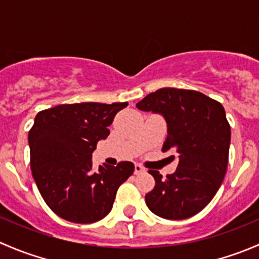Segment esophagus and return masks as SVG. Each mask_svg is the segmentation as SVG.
Returning a JSON list of instances; mask_svg holds the SVG:
<instances>
[{
    "instance_id": "1",
    "label": "esophagus",
    "mask_w": 259,
    "mask_h": 259,
    "mask_svg": "<svg viewBox=\"0 0 259 259\" xmlns=\"http://www.w3.org/2000/svg\"><path fill=\"white\" fill-rule=\"evenodd\" d=\"M144 171H145V169L143 168L142 165H139V164H135V169H134L135 174H142V173H144Z\"/></svg>"
}]
</instances>
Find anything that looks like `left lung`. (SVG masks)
Returning <instances> with one entry per match:
<instances>
[{
	"mask_svg": "<svg viewBox=\"0 0 259 259\" xmlns=\"http://www.w3.org/2000/svg\"><path fill=\"white\" fill-rule=\"evenodd\" d=\"M137 108L164 117L168 137L163 150L174 149L179 159L166 179L149 170L155 187L145 195L146 205L165 219L195 215L209 204L226 176L231 126L224 108L199 91L174 88L149 94Z\"/></svg>",
	"mask_w": 259,
	"mask_h": 259,
	"instance_id": "left-lung-1",
	"label": "left lung"
}]
</instances>
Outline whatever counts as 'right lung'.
<instances>
[{
	"label": "right lung",
	"instance_id": "obj_1",
	"mask_svg": "<svg viewBox=\"0 0 259 259\" xmlns=\"http://www.w3.org/2000/svg\"><path fill=\"white\" fill-rule=\"evenodd\" d=\"M127 103L64 104L40 111L28 133L31 170L46 204L72 223L98 222L110 213L116 190L133 173L132 161L93 170L96 144L110 134Z\"/></svg>",
	"mask_w": 259,
	"mask_h": 259
}]
</instances>
